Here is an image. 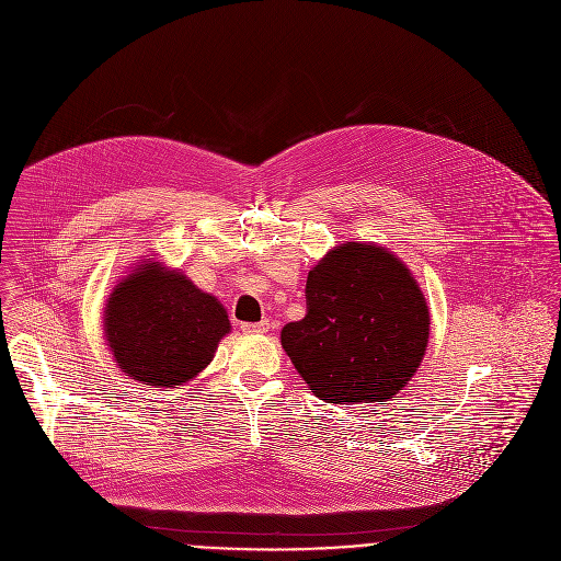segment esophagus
Segmentation results:
<instances>
[{"mask_svg":"<svg viewBox=\"0 0 561 561\" xmlns=\"http://www.w3.org/2000/svg\"><path fill=\"white\" fill-rule=\"evenodd\" d=\"M268 322H257V324H242L244 333H266L268 331Z\"/></svg>","mask_w":561,"mask_h":561,"instance_id":"esophagus-1","label":"esophagus"}]
</instances>
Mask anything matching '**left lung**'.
Segmentation results:
<instances>
[{
  "label": "left lung",
  "instance_id": "1",
  "mask_svg": "<svg viewBox=\"0 0 561 561\" xmlns=\"http://www.w3.org/2000/svg\"><path fill=\"white\" fill-rule=\"evenodd\" d=\"M431 312L407 264L377 244L346 242L306 279V314L282 346L329 404L388 402L422 364Z\"/></svg>",
  "mask_w": 561,
  "mask_h": 561
}]
</instances>
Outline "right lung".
<instances>
[{"instance_id":"add662e5","label":"right lung","mask_w":561,"mask_h":561,"mask_svg":"<svg viewBox=\"0 0 561 561\" xmlns=\"http://www.w3.org/2000/svg\"><path fill=\"white\" fill-rule=\"evenodd\" d=\"M228 333L217 297L159 262H141L104 308V337L117 366L154 388H178L197 377Z\"/></svg>"}]
</instances>
